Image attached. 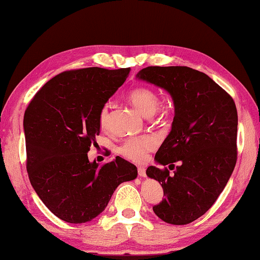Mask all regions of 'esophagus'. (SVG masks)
Instances as JSON below:
<instances>
[{"instance_id": "obj_1", "label": "esophagus", "mask_w": 260, "mask_h": 260, "mask_svg": "<svg viewBox=\"0 0 260 260\" xmlns=\"http://www.w3.org/2000/svg\"><path fill=\"white\" fill-rule=\"evenodd\" d=\"M137 172H139V176H140V177H146V170H145V168L139 167V169H137Z\"/></svg>"}]
</instances>
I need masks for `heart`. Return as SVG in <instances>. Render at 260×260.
Returning a JSON list of instances; mask_svg holds the SVG:
<instances>
[{
  "mask_svg": "<svg viewBox=\"0 0 260 260\" xmlns=\"http://www.w3.org/2000/svg\"><path fill=\"white\" fill-rule=\"evenodd\" d=\"M128 100L140 113L150 117L154 114H165L164 107L159 106V96L153 89L147 86H137L128 92ZM100 128L106 131L109 126V104H105L100 108L98 116ZM156 146V140L151 135L136 136L127 139L118 149L119 154L133 162H142L147 152Z\"/></svg>",
  "mask_w": 260,
  "mask_h": 260,
  "instance_id": "obj_1",
  "label": "heart"
}]
</instances>
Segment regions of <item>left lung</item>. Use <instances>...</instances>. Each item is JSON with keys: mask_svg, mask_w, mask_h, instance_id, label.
I'll use <instances>...</instances> for the list:
<instances>
[{"mask_svg": "<svg viewBox=\"0 0 260 260\" xmlns=\"http://www.w3.org/2000/svg\"><path fill=\"white\" fill-rule=\"evenodd\" d=\"M136 76L167 90L175 105L171 132L154 157L165 168L146 169L164 188L153 211L170 224H188L210 210L236 167V104L210 76L187 66H147Z\"/></svg>", "mask_w": 260, "mask_h": 260, "instance_id": "8db88e82", "label": "left lung"}]
</instances>
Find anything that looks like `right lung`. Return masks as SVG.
<instances>
[{
	"label": "right lung",
	"mask_w": 260,
	"mask_h": 260,
	"mask_svg": "<svg viewBox=\"0 0 260 260\" xmlns=\"http://www.w3.org/2000/svg\"><path fill=\"white\" fill-rule=\"evenodd\" d=\"M129 71H66L49 80L24 111L29 180L48 210L65 222L91 221L121 182L137 177V168L120 156L101 166L88 159L100 133V108Z\"/></svg>",
	"instance_id": "add662e5"
}]
</instances>
